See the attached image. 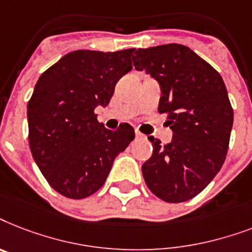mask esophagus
Instances as JSON below:
<instances>
[{
	"instance_id": "1",
	"label": "esophagus",
	"mask_w": 252,
	"mask_h": 252,
	"mask_svg": "<svg viewBox=\"0 0 252 252\" xmlns=\"http://www.w3.org/2000/svg\"><path fill=\"white\" fill-rule=\"evenodd\" d=\"M135 138H136V139H146V136L143 135L142 132H139V131H135Z\"/></svg>"
}]
</instances>
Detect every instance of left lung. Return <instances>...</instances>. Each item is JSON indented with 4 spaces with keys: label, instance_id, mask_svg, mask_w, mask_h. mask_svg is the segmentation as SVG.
<instances>
[{
    "label": "left lung",
    "instance_id": "left-lung-1",
    "mask_svg": "<svg viewBox=\"0 0 252 252\" xmlns=\"http://www.w3.org/2000/svg\"><path fill=\"white\" fill-rule=\"evenodd\" d=\"M136 70H146L161 86L158 112L166 114L172 142L142 165L147 186L168 203H182L202 192L224 164L233 108L221 75L190 48L165 44L135 50Z\"/></svg>",
    "mask_w": 252,
    "mask_h": 252
}]
</instances>
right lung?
Returning a JSON list of instances; mask_svg holds the SVG:
<instances>
[{"mask_svg":"<svg viewBox=\"0 0 252 252\" xmlns=\"http://www.w3.org/2000/svg\"><path fill=\"white\" fill-rule=\"evenodd\" d=\"M134 52L74 50L36 83L27 105L28 143L40 172L66 198L96 192L117 155L135 138L128 124L112 131L94 114L97 106L109 104L117 82L132 69Z\"/></svg>","mask_w":252,"mask_h":252,"instance_id":"right-lung-1","label":"right lung"}]
</instances>
